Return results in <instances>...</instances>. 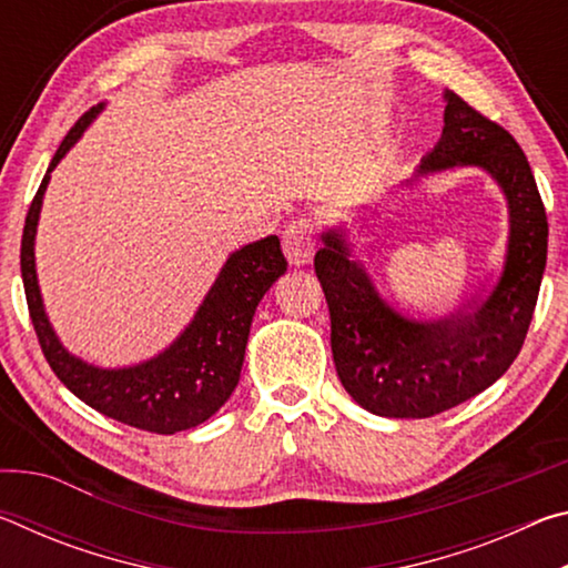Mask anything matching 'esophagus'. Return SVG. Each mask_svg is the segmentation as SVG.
Segmentation results:
<instances>
[{
	"instance_id": "1",
	"label": "esophagus",
	"mask_w": 568,
	"mask_h": 568,
	"mask_svg": "<svg viewBox=\"0 0 568 568\" xmlns=\"http://www.w3.org/2000/svg\"><path fill=\"white\" fill-rule=\"evenodd\" d=\"M315 247H318V240H315V230L307 220H295L285 227L283 233V253L291 265H307L313 261Z\"/></svg>"
}]
</instances>
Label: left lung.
Segmentation results:
<instances>
[{
  "mask_svg": "<svg viewBox=\"0 0 568 568\" xmlns=\"http://www.w3.org/2000/svg\"><path fill=\"white\" fill-rule=\"evenodd\" d=\"M444 132L413 180L480 170L506 200L504 265L488 291L446 318H413L378 291L345 223L321 233L315 273L331 311L335 371L351 398L383 418H428L504 376L521 351L546 267L549 223L531 165L496 122L444 90Z\"/></svg>",
  "mask_w": 568,
  "mask_h": 568,
  "instance_id": "8db88e82",
  "label": "left lung"
}]
</instances>
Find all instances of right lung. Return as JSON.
Masks as SVG:
<instances>
[{
  "label": "right lung",
  "instance_id": "1",
  "mask_svg": "<svg viewBox=\"0 0 568 568\" xmlns=\"http://www.w3.org/2000/svg\"><path fill=\"white\" fill-rule=\"evenodd\" d=\"M102 110L104 104L90 110L62 140L27 213L22 235L27 305L47 363L77 398L100 410L102 416L128 426L152 434H178L213 418L233 396L257 305L277 277L285 275L287 263L277 235L233 250L178 338L140 363L108 368L67 351L47 315L40 277H37V225L54 168L82 140Z\"/></svg>",
  "mask_w": 568,
  "mask_h": 568
}]
</instances>
